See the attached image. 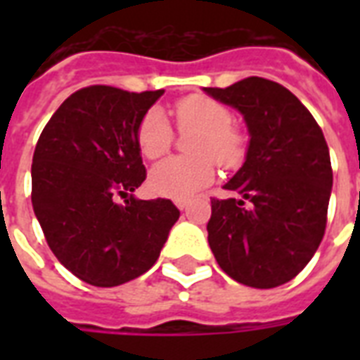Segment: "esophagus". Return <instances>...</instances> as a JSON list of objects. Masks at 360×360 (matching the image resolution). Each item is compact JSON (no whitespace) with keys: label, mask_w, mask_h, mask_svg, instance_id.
Wrapping results in <instances>:
<instances>
[{"label":"esophagus","mask_w":360,"mask_h":360,"mask_svg":"<svg viewBox=\"0 0 360 360\" xmlns=\"http://www.w3.org/2000/svg\"><path fill=\"white\" fill-rule=\"evenodd\" d=\"M175 205H177L181 211H186V209H188V202H186V200H175Z\"/></svg>","instance_id":"1"}]
</instances>
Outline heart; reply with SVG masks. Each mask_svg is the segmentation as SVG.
I'll return each instance as SVG.
<instances>
[{
  "mask_svg": "<svg viewBox=\"0 0 360 360\" xmlns=\"http://www.w3.org/2000/svg\"><path fill=\"white\" fill-rule=\"evenodd\" d=\"M181 130L198 129L191 141L194 157H172L157 164L149 174L155 194L186 200L214 179L217 162L236 166L243 157V138L231 129L233 115L224 104L205 95H191L175 104ZM138 149L146 158H160L169 151L174 129L160 108H151L136 130Z\"/></svg>",
  "mask_w": 360,
  "mask_h": 360,
  "instance_id": "1",
  "label": "heart"
}]
</instances>
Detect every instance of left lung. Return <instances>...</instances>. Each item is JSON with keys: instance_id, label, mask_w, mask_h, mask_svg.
<instances>
[{"instance_id": "8db88e82", "label": "left lung", "mask_w": 360, "mask_h": 360, "mask_svg": "<svg viewBox=\"0 0 360 360\" xmlns=\"http://www.w3.org/2000/svg\"><path fill=\"white\" fill-rule=\"evenodd\" d=\"M245 117L250 134L243 166L224 185L240 200H211L209 246L240 284L269 290L295 278L318 250L327 224L333 168L319 124L276 82L250 76L205 87Z\"/></svg>"}]
</instances>
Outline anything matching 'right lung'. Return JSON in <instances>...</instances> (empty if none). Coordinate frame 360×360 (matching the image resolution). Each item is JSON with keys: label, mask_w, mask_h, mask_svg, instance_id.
Returning <instances> with one entry per match:
<instances>
[{"label": "right lung", "mask_w": 360, "mask_h": 360, "mask_svg": "<svg viewBox=\"0 0 360 360\" xmlns=\"http://www.w3.org/2000/svg\"><path fill=\"white\" fill-rule=\"evenodd\" d=\"M162 93L84 87L37 141L33 211L59 263L87 284L114 288L149 271L179 219L169 200L132 196L146 181L136 130Z\"/></svg>", "instance_id": "add662e5"}]
</instances>
